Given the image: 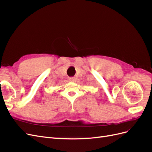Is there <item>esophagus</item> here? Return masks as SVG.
Masks as SVG:
<instances>
[{
    "mask_svg": "<svg viewBox=\"0 0 152 152\" xmlns=\"http://www.w3.org/2000/svg\"><path fill=\"white\" fill-rule=\"evenodd\" d=\"M68 80H69V81H73L75 80V78L74 77H70Z\"/></svg>",
    "mask_w": 152,
    "mask_h": 152,
    "instance_id": "1",
    "label": "esophagus"
}]
</instances>
